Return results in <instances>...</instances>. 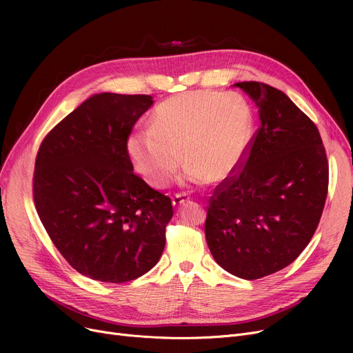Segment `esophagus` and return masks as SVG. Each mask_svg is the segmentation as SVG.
Returning a JSON list of instances; mask_svg holds the SVG:
<instances>
[{
	"mask_svg": "<svg viewBox=\"0 0 353 353\" xmlns=\"http://www.w3.org/2000/svg\"><path fill=\"white\" fill-rule=\"evenodd\" d=\"M188 201H190V197H189V194H186V193H179V194H174V197H173V200H172L173 206H174L176 209L181 208L183 205H186Z\"/></svg>",
	"mask_w": 353,
	"mask_h": 353,
	"instance_id": "1",
	"label": "esophagus"
}]
</instances>
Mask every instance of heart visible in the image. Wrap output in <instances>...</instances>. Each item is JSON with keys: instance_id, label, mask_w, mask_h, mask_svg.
<instances>
[{"instance_id": "1", "label": "heart", "mask_w": 353, "mask_h": 353, "mask_svg": "<svg viewBox=\"0 0 353 353\" xmlns=\"http://www.w3.org/2000/svg\"><path fill=\"white\" fill-rule=\"evenodd\" d=\"M250 136L252 113L242 97L192 91L159 104L150 128L130 134L127 152L136 170L154 188L173 177L181 154L189 164L188 181H221L236 172Z\"/></svg>"}]
</instances>
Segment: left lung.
<instances>
[{"label":"left lung","mask_w":353,"mask_h":353,"mask_svg":"<svg viewBox=\"0 0 353 353\" xmlns=\"http://www.w3.org/2000/svg\"><path fill=\"white\" fill-rule=\"evenodd\" d=\"M261 127L236 172L216 186L205 233L219 266L246 281L282 270L309 245L323 212L329 164L318 127L283 91L236 83Z\"/></svg>","instance_id":"left-lung-1"}]
</instances>
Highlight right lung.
<instances>
[{
	"mask_svg": "<svg viewBox=\"0 0 353 353\" xmlns=\"http://www.w3.org/2000/svg\"><path fill=\"white\" fill-rule=\"evenodd\" d=\"M144 94L100 92L63 119L35 159L32 193L54 246L79 273L124 283L156 266L170 197L133 173L127 140L152 107Z\"/></svg>",
	"mask_w": 353,
	"mask_h": 353,
	"instance_id": "obj_1",
	"label": "right lung"
}]
</instances>
